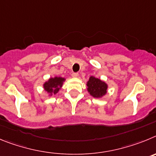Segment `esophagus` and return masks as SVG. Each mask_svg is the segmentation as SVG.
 <instances>
[{"label":"esophagus","mask_w":156,"mask_h":156,"mask_svg":"<svg viewBox=\"0 0 156 156\" xmlns=\"http://www.w3.org/2000/svg\"><path fill=\"white\" fill-rule=\"evenodd\" d=\"M72 77L73 78H77V77L78 76V73H77V72H73L72 73Z\"/></svg>","instance_id":"1"}]
</instances>
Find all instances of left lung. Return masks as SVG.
I'll list each match as a JSON object with an SVG mask.
<instances>
[{"instance_id":"1","label":"left lung","mask_w":156,"mask_h":156,"mask_svg":"<svg viewBox=\"0 0 156 156\" xmlns=\"http://www.w3.org/2000/svg\"><path fill=\"white\" fill-rule=\"evenodd\" d=\"M87 90L94 98H101L107 92L108 85L99 78L91 76L87 81Z\"/></svg>"}]
</instances>
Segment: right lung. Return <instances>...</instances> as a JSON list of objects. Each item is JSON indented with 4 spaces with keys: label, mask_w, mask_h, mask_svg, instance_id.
Here are the masks:
<instances>
[{
    "label": "right lung",
    "mask_w": 156,
    "mask_h": 156,
    "mask_svg": "<svg viewBox=\"0 0 156 156\" xmlns=\"http://www.w3.org/2000/svg\"><path fill=\"white\" fill-rule=\"evenodd\" d=\"M64 81H65V78H61V77L50 78L48 81L43 84V88L46 92L50 94V95H52L53 94L55 95L61 89Z\"/></svg>",
    "instance_id": "add662e5"
}]
</instances>
